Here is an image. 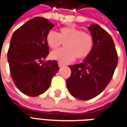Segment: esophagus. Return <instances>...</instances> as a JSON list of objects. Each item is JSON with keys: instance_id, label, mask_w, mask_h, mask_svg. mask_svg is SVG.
<instances>
[{"instance_id": "34e87169", "label": "esophagus", "mask_w": 127, "mask_h": 127, "mask_svg": "<svg viewBox=\"0 0 127 127\" xmlns=\"http://www.w3.org/2000/svg\"><path fill=\"white\" fill-rule=\"evenodd\" d=\"M63 66H64V65H63V64L60 63H58V67H59L60 68V67H63Z\"/></svg>"}]
</instances>
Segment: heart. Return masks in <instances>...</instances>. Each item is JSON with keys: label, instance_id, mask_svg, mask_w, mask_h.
Masks as SVG:
<instances>
[{"label": "heart", "instance_id": "heart-1", "mask_svg": "<svg viewBox=\"0 0 127 127\" xmlns=\"http://www.w3.org/2000/svg\"><path fill=\"white\" fill-rule=\"evenodd\" d=\"M46 42L53 49L64 43V48L54 50L50 53L52 59L61 64L72 63L75 58H85L94 47V38L91 34L73 27H62L58 33L50 31L46 36Z\"/></svg>", "mask_w": 127, "mask_h": 127}]
</instances>
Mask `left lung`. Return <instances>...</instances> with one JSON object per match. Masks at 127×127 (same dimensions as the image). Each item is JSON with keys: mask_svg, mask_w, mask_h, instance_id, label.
<instances>
[{"mask_svg": "<svg viewBox=\"0 0 127 127\" xmlns=\"http://www.w3.org/2000/svg\"><path fill=\"white\" fill-rule=\"evenodd\" d=\"M88 29L94 38L93 49L81 63L69 66L72 74L66 82L72 96L82 100L95 98L105 89L118 62L110 35L98 24Z\"/></svg>", "mask_w": 127, "mask_h": 127, "instance_id": "1", "label": "left lung"}]
</instances>
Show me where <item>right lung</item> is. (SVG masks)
<instances>
[{
  "label": "right lung",
  "instance_id": "1",
  "mask_svg": "<svg viewBox=\"0 0 127 127\" xmlns=\"http://www.w3.org/2000/svg\"><path fill=\"white\" fill-rule=\"evenodd\" d=\"M54 27L41 17L29 20L14 32L7 52L10 74L17 88L29 96H37L48 89L59 70L56 60L42 65L49 53L46 36Z\"/></svg>",
  "mask_w": 127,
  "mask_h": 127
}]
</instances>
